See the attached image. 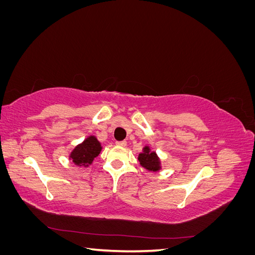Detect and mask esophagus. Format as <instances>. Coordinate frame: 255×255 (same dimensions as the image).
<instances>
[{"mask_svg": "<svg viewBox=\"0 0 255 255\" xmlns=\"http://www.w3.org/2000/svg\"><path fill=\"white\" fill-rule=\"evenodd\" d=\"M116 144L119 145V146H126L127 145V141H125V140H123V141H117V142H116Z\"/></svg>", "mask_w": 255, "mask_h": 255, "instance_id": "1", "label": "esophagus"}]
</instances>
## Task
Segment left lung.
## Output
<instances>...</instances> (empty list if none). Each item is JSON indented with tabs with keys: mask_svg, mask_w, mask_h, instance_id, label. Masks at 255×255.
Segmentation results:
<instances>
[{
	"mask_svg": "<svg viewBox=\"0 0 255 255\" xmlns=\"http://www.w3.org/2000/svg\"><path fill=\"white\" fill-rule=\"evenodd\" d=\"M138 160L142 168L148 171L156 172L161 169V161L155 151H153L149 145H144L142 152L138 155Z\"/></svg>",
	"mask_w": 255,
	"mask_h": 255,
	"instance_id": "8db88e82",
	"label": "left lung"
}]
</instances>
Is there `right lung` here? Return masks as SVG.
Returning a JSON list of instances; mask_svg holds the SVG:
<instances>
[{"label": "right lung", "mask_w": 255, "mask_h": 255, "mask_svg": "<svg viewBox=\"0 0 255 255\" xmlns=\"http://www.w3.org/2000/svg\"><path fill=\"white\" fill-rule=\"evenodd\" d=\"M103 146L101 142L98 140V138L94 135H90L85 138L84 141L79 143L69 154V159L72 160V163L78 167H89L94 159L99 155L102 151Z\"/></svg>", "instance_id": "add662e5"}]
</instances>
